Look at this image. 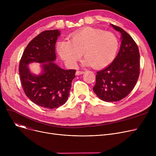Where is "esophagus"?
<instances>
[{
  "label": "esophagus",
  "instance_id": "obj_1",
  "mask_svg": "<svg viewBox=\"0 0 156 156\" xmlns=\"http://www.w3.org/2000/svg\"><path fill=\"white\" fill-rule=\"evenodd\" d=\"M85 73V71H77L76 72V75H82V74Z\"/></svg>",
  "mask_w": 156,
  "mask_h": 156
}]
</instances>
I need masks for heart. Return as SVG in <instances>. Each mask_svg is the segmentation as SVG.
<instances>
[{
  "mask_svg": "<svg viewBox=\"0 0 156 156\" xmlns=\"http://www.w3.org/2000/svg\"><path fill=\"white\" fill-rule=\"evenodd\" d=\"M119 48V40L113 33L87 27L73 33L69 41L61 40L57 48L61 58L75 66L83 53L84 64L100 68L110 64Z\"/></svg>",
  "mask_w": 156,
  "mask_h": 156,
  "instance_id": "obj_1",
  "label": "heart"
}]
</instances>
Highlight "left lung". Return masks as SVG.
<instances>
[{
    "mask_svg": "<svg viewBox=\"0 0 156 156\" xmlns=\"http://www.w3.org/2000/svg\"><path fill=\"white\" fill-rule=\"evenodd\" d=\"M121 34L119 51L108 67L97 72L93 90L105 102H116L126 97L135 87L140 74V53L138 47L128 33L111 24Z\"/></svg>",
    "mask_w": 156,
    "mask_h": 156,
    "instance_id": "obj_1",
    "label": "left lung"
}]
</instances>
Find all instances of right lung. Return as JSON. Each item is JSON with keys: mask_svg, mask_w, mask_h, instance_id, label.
Instances as JSON below:
<instances>
[{"mask_svg": "<svg viewBox=\"0 0 156 156\" xmlns=\"http://www.w3.org/2000/svg\"><path fill=\"white\" fill-rule=\"evenodd\" d=\"M58 30L40 33L24 49L19 66L20 80L24 94L33 102L47 109L60 107L67 101L75 69L65 70L55 64V42ZM43 63V73L33 75L27 65ZM47 62V63L45 62Z\"/></svg>", "mask_w": 156, "mask_h": 156, "instance_id": "obj_1", "label": "right lung"}]
</instances>
